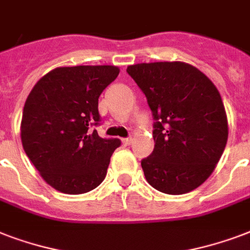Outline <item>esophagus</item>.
<instances>
[{
  "label": "esophagus",
  "instance_id": "esophagus-1",
  "mask_svg": "<svg viewBox=\"0 0 250 250\" xmlns=\"http://www.w3.org/2000/svg\"><path fill=\"white\" fill-rule=\"evenodd\" d=\"M122 143H123V145H129L132 143V137H125V139L122 140Z\"/></svg>",
  "mask_w": 250,
  "mask_h": 250
}]
</instances>
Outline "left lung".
<instances>
[{"instance_id": "1", "label": "left lung", "mask_w": 250, "mask_h": 250, "mask_svg": "<svg viewBox=\"0 0 250 250\" xmlns=\"http://www.w3.org/2000/svg\"><path fill=\"white\" fill-rule=\"evenodd\" d=\"M152 110L154 149L141 161L145 179L167 194L200 187L217 166L229 137L222 97L211 80L184 62L127 67Z\"/></svg>"}]
</instances>
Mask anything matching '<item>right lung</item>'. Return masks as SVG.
I'll return each mask as SVG.
<instances>
[{
  "mask_svg": "<svg viewBox=\"0 0 250 250\" xmlns=\"http://www.w3.org/2000/svg\"><path fill=\"white\" fill-rule=\"evenodd\" d=\"M115 66L57 67L41 78L24 104L23 149L45 182L62 193L80 194L105 179L119 139H102L98 97L117 79Z\"/></svg>",
  "mask_w": 250,
  "mask_h": 250,
  "instance_id": "1",
  "label": "right lung"
}]
</instances>
